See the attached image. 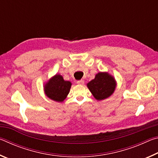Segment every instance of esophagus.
Listing matches in <instances>:
<instances>
[{
    "instance_id": "34e87169",
    "label": "esophagus",
    "mask_w": 158,
    "mask_h": 158,
    "mask_svg": "<svg viewBox=\"0 0 158 158\" xmlns=\"http://www.w3.org/2000/svg\"><path fill=\"white\" fill-rule=\"evenodd\" d=\"M77 84H79V85H84V80H79V81H77Z\"/></svg>"
}]
</instances>
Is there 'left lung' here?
<instances>
[{
    "mask_svg": "<svg viewBox=\"0 0 158 158\" xmlns=\"http://www.w3.org/2000/svg\"><path fill=\"white\" fill-rule=\"evenodd\" d=\"M116 81L114 77L107 73H99L94 79L87 84V87L94 98L102 100L109 98L114 92Z\"/></svg>",
    "mask_w": 158,
    "mask_h": 158,
    "instance_id": "8db88e82",
    "label": "left lung"
}]
</instances>
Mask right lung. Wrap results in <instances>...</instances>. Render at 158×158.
I'll return each instance as SVG.
<instances>
[{"mask_svg":"<svg viewBox=\"0 0 158 158\" xmlns=\"http://www.w3.org/2000/svg\"><path fill=\"white\" fill-rule=\"evenodd\" d=\"M71 85L70 81H65L60 74H56L46 83L44 90L51 100L61 102L68 96Z\"/></svg>","mask_w":158,"mask_h":158,"instance_id":"add662e5","label":"right lung"}]
</instances>
